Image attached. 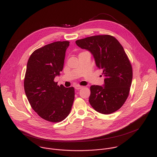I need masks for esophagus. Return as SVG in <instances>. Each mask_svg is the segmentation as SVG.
Listing matches in <instances>:
<instances>
[{
  "label": "esophagus",
  "instance_id": "34e87169",
  "mask_svg": "<svg viewBox=\"0 0 157 157\" xmlns=\"http://www.w3.org/2000/svg\"><path fill=\"white\" fill-rule=\"evenodd\" d=\"M82 88H83V86H79V85H76V86H75V90H80V89H82Z\"/></svg>",
  "mask_w": 157,
  "mask_h": 157
}]
</instances>
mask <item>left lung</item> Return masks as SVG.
<instances>
[{
    "label": "left lung",
    "mask_w": 157,
    "mask_h": 157,
    "mask_svg": "<svg viewBox=\"0 0 157 157\" xmlns=\"http://www.w3.org/2000/svg\"><path fill=\"white\" fill-rule=\"evenodd\" d=\"M75 44L90 51L105 76L103 86H90V105L103 114L117 111L126 100L132 81V66L123 46L109 35L91 36Z\"/></svg>",
    "instance_id": "left-lung-1"
}]
</instances>
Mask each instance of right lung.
I'll return each mask as SVG.
<instances>
[{"mask_svg": "<svg viewBox=\"0 0 157 157\" xmlns=\"http://www.w3.org/2000/svg\"><path fill=\"white\" fill-rule=\"evenodd\" d=\"M69 45L56 42L34 51L27 63L24 89L33 110L43 119L59 122L69 114L74 100V88L57 85L54 80L60 75Z\"/></svg>", "mask_w": 157, "mask_h": 157, "instance_id": "obj_1", "label": "right lung"}]
</instances>
